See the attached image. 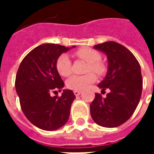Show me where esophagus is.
Here are the masks:
<instances>
[{
    "instance_id": "34e87169",
    "label": "esophagus",
    "mask_w": 154,
    "mask_h": 154,
    "mask_svg": "<svg viewBox=\"0 0 154 154\" xmlns=\"http://www.w3.org/2000/svg\"><path fill=\"white\" fill-rule=\"evenodd\" d=\"M73 92H74V95L76 96V97H77V96H79L81 93H82V91H77V90H75L73 91Z\"/></svg>"
}]
</instances>
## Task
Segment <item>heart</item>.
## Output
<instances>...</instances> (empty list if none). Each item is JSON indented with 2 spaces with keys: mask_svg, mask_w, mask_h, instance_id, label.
Returning <instances> with one entry per match:
<instances>
[{
  "mask_svg": "<svg viewBox=\"0 0 154 154\" xmlns=\"http://www.w3.org/2000/svg\"><path fill=\"white\" fill-rule=\"evenodd\" d=\"M75 57L87 63L85 75H74L67 82V87L72 90H83L91 83L96 81V75L89 71H93L96 74L101 76L106 72L107 67L105 62L100 60L101 55L92 48L83 47L74 52ZM56 69L62 77H67L72 74V62L66 54H62L56 61Z\"/></svg>",
  "mask_w": 154,
  "mask_h": 154,
  "instance_id": "1",
  "label": "heart"
}]
</instances>
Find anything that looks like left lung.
<instances>
[{"instance_id":"obj_1","label":"left lung","mask_w":154,"mask_h":154,"mask_svg":"<svg viewBox=\"0 0 154 154\" xmlns=\"http://www.w3.org/2000/svg\"><path fill=\"white\" fill-rule=\"evenodd\" d=\"M108 59V72L98 87L110 89L103 98L96 93L90 105L91 116L97 125L106 128L121 125L131 117L139 102L143 78L139 62L125 46L114 41L97 44Z\"/></svg>"}]
</instances>
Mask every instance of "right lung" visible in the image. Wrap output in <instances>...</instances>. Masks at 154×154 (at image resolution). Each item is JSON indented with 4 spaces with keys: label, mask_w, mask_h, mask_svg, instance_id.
I'll list each match as a JSON object with an SVG mask.
<instances>
[{
    "label": "right lung",
    "mask_w": 154,
    "mask_h": 154,
    "mask_svg": "<svg viewBox=\"0 0 154 154\" xmlns=\"http://www.w3.org/2000/svg\"><path fill=\"white\" fill-rule=\"evenodd\" d=\"M70 48L59 44H41L24 57L17 71L15 90L22 111L41 129H59L70 116L71 106L76 98L72 91L63 90L61 97L50 95L64 87L56 69V61Z\"/></svg>",
    "instance_id": "obj_1"
}]
</instances>
